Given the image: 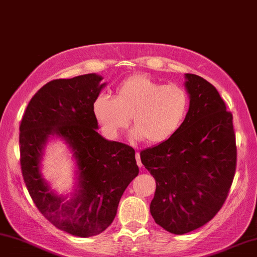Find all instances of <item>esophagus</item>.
Returning a JSON list of instances; mask_svg holds the SVG:
<instances>
[{"mask_svg": "<svg viewBox=\"0 0 257 257\" xmlns=\"http://www.w3.org/2000/svg\"><path fill=\"white\" fill-rule=\"evenodd\" d=\"M136 161H137L138 167H141V168H142V166H143V164H142V161H141V155H139V153H136Z\"/></svg>", "mask_w": 257, "mask_h": 257, "instance_id": "34e87169", "label": "esophagus"}]
</instances>
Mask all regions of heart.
I'll return each instance as SVG.
<instances>
[{"mask_svg": "<svg viewBox=\"0 0 257 257\" xmlns=\"http://www.w3.org/2000/svg\"><path fill=\"white\" fill-rule=\"evenodd\" d=\"M189 95L177 84L164 85L150 76L138 74L123 80L113 99L101 95L94 102V114L104 131L116 136L131 118V135L149 144H162L182 127L189 110Z\"/></svg>", "mask_w": 257, "mask_h": 257, "instance_id": "obj_1", "label": "heart"}]
</instances>
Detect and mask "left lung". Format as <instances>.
Segmentation results:
<instances>
[{"instance_id": "obj_1", "label": "left lung", "mask_w": 257, "mask_h": 257, "mask_svg": "<svg viewBox=\"0 0 257 257\" xmlns=\"http://www.w3.org/2000/svg\"><path fill=\"white\" fill-rule=\"evenodd\" d=\"M189 110L169 141L141 151L156 181L151 216L174 235L199 229L226 200L236 170L232 114L216 88L200 76L186 74Z\"/></svg>"}]
</instances>
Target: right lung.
I'll return each mask as SVG.
<instances>
[{
    "instance_id": "add662e5",
    "label": "right lung",
    "mask_w": 257,
    "mask_h": 257,
    "mask_svg": "<svg viewBox=\"0 0 257 257\" xmlns=\"http://www.w3.org/2000/svg\"><path fill=\"white\" fill-rule=\"evenodd\" d=\"M87 74L46 83L28 103L20 123L24 181L40 213L59 230L77 237L99 235L114 220L123 191L138 175L135 150L97 134L94 102L106 85ZM61 138L76 162V188L58 196L40 172L47 142Z\"/></svg>"
}]
</instances>
